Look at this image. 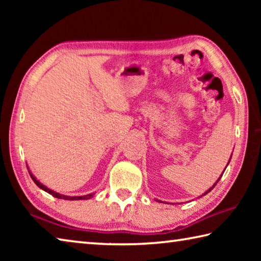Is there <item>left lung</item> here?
I'll return each instance as SVG.
<instances>
[{
    "label": "left lung",
    "mask_w": 261,
    "mask_h": 261,
    "mask_svg": "<svg viewBox=\"0 0 261 261\" xmlns=\"http://www.w3.org/2000/svg\"><path fill=\"white\" fill-rule=\"evenodd\" d=\"M231 156H232V153H231V155H230V158H229V161H228V163H227V167H228V165H229V162H230V160H231ZM227 167H226V168H227ZM226 168H224V170H226ZM224 170H223V173H224ZM223 173H222V174H221V176H220V177L218 178V180H216V182H215V183H214L213 185H212V187H211V188H210L208 190H207V191H206V192H204V193H202L200 197H202V196H205V194H207V193H208V192H211V191H212V190H213V189H214V187H215V185H216V184H218V182H219V180L221 179V177H222V175H223ZM156 201H158V200H156ZM159 202H161V201H160V200H159Z\"/></svg>",
    "instance_id": "1"
}]
</instances>
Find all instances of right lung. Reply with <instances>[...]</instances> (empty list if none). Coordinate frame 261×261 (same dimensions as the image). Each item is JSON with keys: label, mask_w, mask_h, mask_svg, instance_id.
<instances>
[{"label": "right lung", "mask_w": 261, "mask_h": 261, "mask_svg": "<svg viewBox=\"0 0 261 261\" xmlns=\"http://www.w3.org/2000/svg\"><path fill=\"white\" fill-rule=\"evenodd\" d=\"M28 169H29V167H28ZM29 173H30V175H31V177H32V179H33V182L38 185L39 188H40L41 190H43V191H46V192H48L49 194H51L53 197H55V198H59V199H65V200H87V199H91L92 197H94V194L95 193H90V194H86V196H77V197H70V196H64V194H61V193H59V192H56V191H54V190H50L49 188H47L46 185H43L40 180L39 179H37V177H35V176L31 173V170H29Z\"/></svg>", "instance_id": "obj_1"}]
</instances>
